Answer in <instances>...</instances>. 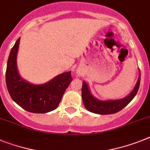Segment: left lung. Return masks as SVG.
Masks as SVG:
<instances>
[{
    "label": "left lung",
    "instance_id": "8db88e82",
    "mask_svg": "<svg viewBox=\"0 0 150 150\" xmlns=\"http://www.w3.org/2000/svg\"><path fill=\"white\" fill-rule=\"evenodd\" d=\"M140 83V71L139 70V78L137 81L134 88L127 96L122 99L117 100H98L91 92L88 85L85 81L82 82V88H81V97L85 108L90 112L94 114L104 115V114H115L117 112L125 108L128 104L136 96Z\"/></svg>",
    "mask_w": 150,
    "mask_h": 150
}]
</instances>
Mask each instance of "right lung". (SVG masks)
Segmentation results:
<instances>
[{"label": "right lung", "mask_w": 150, "mask_h": 150, "mask_svg": "<svg viewBox=\"0 0 150 150\" xmlns=\"http://www.w3.org/2000/svg\"><path fill=\"white\" fill-rule=\"evenodd\" d=\"M21 38L11 49L6 70V84L11 98L26 111L45 114L56 109L65 90L72 81L71 71L62 73L50 81L35 85L19 74L17 56Z\"/></svg>", "instance_id": "add662e5"}]
</instances>
